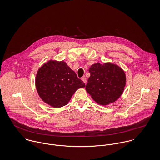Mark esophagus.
Masks as SVG:
<instances>
[{
  "label": "esophagus",
  "mask_w": 160,
  "mask_h": 160,
  "mask_svg": "<svg viewBox=\"0 0 160 160\" xmlns=\"http://www.w3.org/2000/svg\"><path fill=\"white\" fill-rule=\"evenodd\" d=\"M81 79H82V81L85 84L87 82V79H86V77H82Z\"/></svg>",
  "instance_id": "esophagus-1"
}]
</instances>
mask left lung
I'll return each instance as SVG.
<instances>
[{
    "label": "left lung",
    "instance_id": "left-lung-1",
    "mask_svg": "<svg viewBox=\"0 0 160 160\" xmlns=\"http://www.w3.org/2000/svg\"><path fill=\"white\" fill-rule=\"evenodd\" d=\"M91 76L86 86L87 92L100 105L115 102L121 95L126 85V75L119 66L110 63H97L89 69Z\"/></svg>",
    "mask_w": 160,
    "mask_h": 160
}]
</instances>
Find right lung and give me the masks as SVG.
I'll use <instances>...</instances> for the list:
<instances>
[{
    "mask_svg": "<svg viewBox=\"0 0 160 160\" xmlns=\"http://www.w3.org/2000/svg\"><path fill=\"white\" fill-rule=\"evenodd\" d=\"M36 86L44 102L59 108L66 105L76 91L86 85L65 62L50 60L38 71Z\"/></svg>",
    "mask_w": 160,
    "mask_h": 160,
    "instance_id": "1",
    "label": "right lung"
}]
</instances>
